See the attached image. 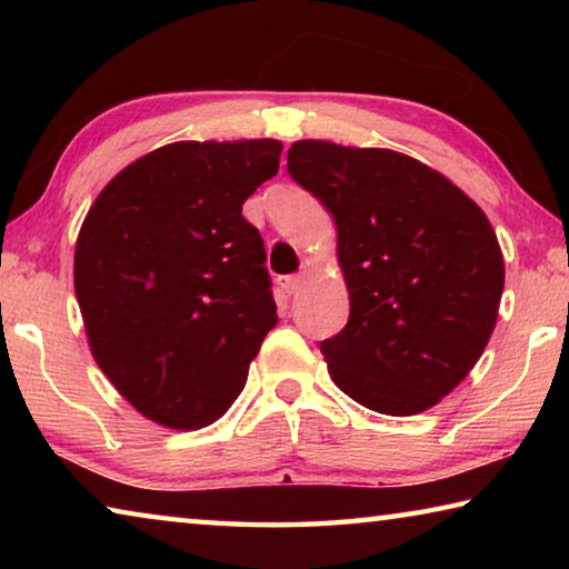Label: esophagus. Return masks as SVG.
<instances>
[{
	"mask_svg": "<svg viewBox=\"0 0 569 569\" xmlns=\"http://www.w3.org/2000/svg\"><path fill=\"white\" fill-rule=\"evenodd\" d=\"M303 281H306L303 276H281V278H278V286H281L286 293H291V296H293V293L301 291V288H303Z\"/></svg>",
	"mask_w": 569,
	"mask_h": 569,
	"instance_id": "34e87169",
	"label": "esophagus"
}]
</instances>
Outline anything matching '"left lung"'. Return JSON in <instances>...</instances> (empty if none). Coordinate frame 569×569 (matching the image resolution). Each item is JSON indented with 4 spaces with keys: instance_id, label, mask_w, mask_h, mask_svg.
Wrapping results in <instances>:
<instances>
[{
    "instance_id": "obj_1",
    "label": "left lung",
    "mask_w": 569,
    "mask_h": 569,
    "mask_svg": "<svg viewBox=\"0 0 569 569\" xmlns=\"http://www.w3.org/2000/svg\"><path fill=\"white\" fill-rule=\"evenodd\" d=\"M288 172L336 220L349 323L321 341L336 387L411 417L475 369L505 291L497 233L467 192L403 152L298 140Z\"/></svg>"
}]
</instances>
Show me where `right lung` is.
I'll use <instances>...</instances> for the list:
<instances>
[{
    "label": "right lung",
    "mask_w": 569,
    "mask_h": 569,
    "mask_svg": "<svg viewBox=\"0 0 569 569\" xmlns=\"http://www.w3.org/2000/svg\"><path fill=\"white\" fill-rule=\"evenodd\" d=\"M278 140L170 142L120 170L77 236L90 351L142 417L196 431L238 399L278 323L258 230L240 216Z\"/></svg>",
    "instance_id": "add662e5"
}]
</instances>
